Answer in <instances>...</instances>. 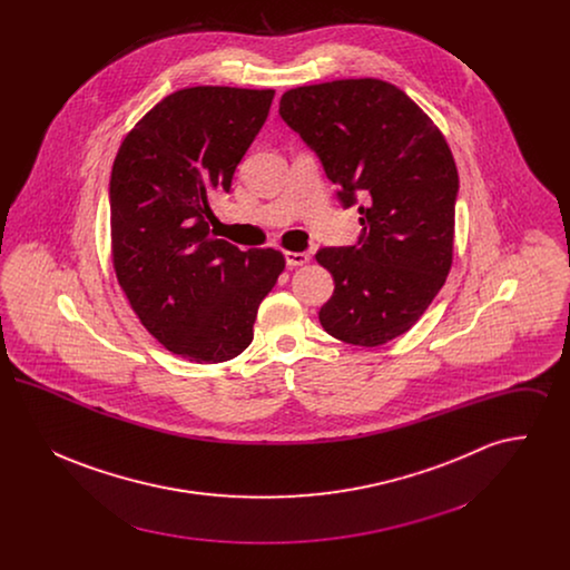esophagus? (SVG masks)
Masks as SVG:
<instances>
[{
  "mask_svg": "<svg viewBox=\"0 0 570 570\" xmlns=\"http://www.w3.org/2000/svg\"><path fill=\"white\" fill-rule=\"evenodd\" d=\"M286 265L288 267H303L309 263V254L307 252H286Z\"/></svg>",
  "mask_w": 570,
  "mask_h": 570,
  "instance_id": "1",
  "label": "esophagus"
}]
</instances>
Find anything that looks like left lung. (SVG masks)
Segmentation results:
<instances>
[{"label":"left lung","instance_id":"left-lung-1","mask_svg":"<svg viewBox=\"0 0 570 570\" xmlns=\"http://www.w3.org/2000/svg\"><path fill=\"white\" fill-rule=\"evenodd\" d=\"M279 115L318 154L344 207L363 200L358 244L316 254L335 279L321 325L367 348L404 335L453 265L460 179L446 138L402 89L380 79L288 89Z\"/></svg>","mask_w":570,"mask_h":570}]
</instances>
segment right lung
Instances as JSON below:
<instances>
[{
  "label": "right lung",
  "instance_id": "add662e5",
  "mask_svg": "<svg viewBox=\"0 0 570 570\" xmlns=\"http://www.w3.org/2000/svg\"><path fill=\"white\" fill-rule=\"evenodd\" d=\"M273 89L200 85L166 96L121 140L110 173V258L142 326L166 351L222 363L254 340L286 258L216 239L209 194L230 190Z\"/></svg>",
  "mask_w": 570,
  "mask_h": 570
}]
</instances>
